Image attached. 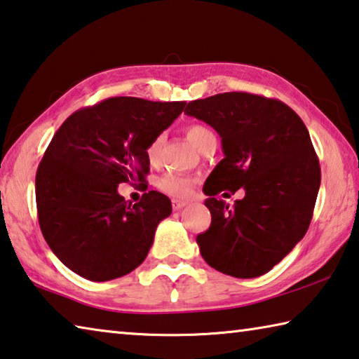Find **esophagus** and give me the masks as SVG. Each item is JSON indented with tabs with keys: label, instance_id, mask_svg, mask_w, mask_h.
Wrapping results in <instances>:
<instances>
[{
	"label": "esophagus",
	"instance_id": "34e87169",
	"mask_svg": "<svg viewBox=\"0 0 359 359\" xmlns=\"http://www.w3.org/2000/svg\"><path fill=\"white\" fill-rule=\"evenodd\" d=\"M186 205H187V202L178 201V198H173V201H172V207H173V210H175V211L181 210V208H183V207H186Z\"/></svg>",
	"mask_w": 359,
	"mask_h": 359
}]
</instances>
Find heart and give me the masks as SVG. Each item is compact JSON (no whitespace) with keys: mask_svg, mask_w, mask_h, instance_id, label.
Wrapping results in <instances>:
<instances>
[{"mask_svg":"<svg viewBox=\"0 0 359 359\" xmlns=\"http://www.w3.org/2000/svg\"><path fill=\"white\" fill-rule=\"evenodd\" d=\"M211 132L207 127L203 126H191L187 128V138H189L191 143L196 146L202 143V140L210 135ZM161 144H162V137H157L151 141L146 148V157L151 163H154L158 157V151H161ZM158 189L162 192L168 194V196L173 197H187L192 191L194 181L189 178V176L175 173V172H167L165 175H162L157 181Z\"/></svg>","mask_w":359,"mask_h":359,"instance_id":"1","label":"heart"}]
</instances>
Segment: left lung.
<instances>
[{
    "label": "left lung",
    "instance_id": "8db88e82",
    "mask_svg": "<svg viewBox=\"0 0 359 359\" xmlns=\"http://www.w3.org/2000/svg\"><path fill=\"white\" fill-rule=\"evenodd\" d=\"M184 114L213 127L224 152L203 184L211 224L197 235L202 257L231 277L267 273L312 221L321 170L307 127L280 100L246 92L194 100ZM240 187L233 208L215 197Z\"/></svg>",
    "mask_w": 359,
    "mask_h": 359
}]
</instances>
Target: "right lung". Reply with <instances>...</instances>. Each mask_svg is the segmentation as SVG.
I'll return each instance as SVG.
<instances>
[{
	"mask_svg": "<svg viewBox=\"0 0 359 359\" xmlns=\"http://www.w3.org/2000/svg\"><path fill=\"white\" fill-rule=\"evenodd\" d=\"M186 102L114 97L73 113L55 132L36 172L39 227L52 252L82 278L108 281L146 259L172 202L157 191L126 202L121 183L146 184V148Z\"/></svg>",
	"mask_w": 359,
	"mask_h": 359,
	"instance_id": "1",
	"label": "right lung"
}]
</instances>
